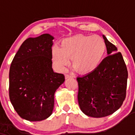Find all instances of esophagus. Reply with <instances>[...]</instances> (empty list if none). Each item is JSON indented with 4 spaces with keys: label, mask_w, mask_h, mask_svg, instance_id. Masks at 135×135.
<instances>
[{
    "label": "esophagus",
    "mask_w": 135,
    "mask_h": 135,
    "mask_svg": "<svg viewBox=\"0 0 135 135\" xmlns=\"http://www.w3.org/2000/svg\"><path fill=\"white\" fill-rule=\"evenodd\" d=\"M71 77H72V76L71 75H69V74H65V79L71 78Z\"/></svg>",
    "instance_id": "esophagus-1"
}]
</instances>
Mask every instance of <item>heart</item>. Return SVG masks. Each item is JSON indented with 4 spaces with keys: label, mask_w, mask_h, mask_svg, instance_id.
Masks as SVG:
<instances>
[{
    "label": "heart",
    "mask_w": 135,
    "mask_h": 135,
    "mask_svg": "<svg viewBox=\"0 0 135 135\" xmlns=\"http://www.w3.org/2000/svg\"><path fill=\"white\" fill-rule=\"evenodd\" d=\"M105 50V42L100 35H76L62 40L60 47H53L52 63L58 70H62L70 58L71 63L78 72H90L101 63Z\"/></svg>",
    "instance_id": "b5f03b06"
}]
</instances>
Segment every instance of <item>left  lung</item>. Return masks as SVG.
<instances>
[{
	"mask_svg": "<svg viewBox=\"0 0 135 135\" xmlns=\"http://www.w3.org/2000/svg\"><path fill=\"white\" fill-rule=\"evenodd\" d=\"M107 56L94 70L77 77L78 102L86 115L103 117L121 107L126 98L128 70L120 52L103 35Z\"/></svg>",
	"mask_w": 135,
	"mask_h": 135,
	"instance_id": "8db88e82",
	"label": "left lung"
}]
</instances>
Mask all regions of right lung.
<instances>
[{
  "label": "right lung",
  "mask_w": 135,
  "mask_h": 135,
  "mask_svg": "<svg viewBox=\"0 0 135 135\" xmlns=\"http://www.w3.org/2000/svg\"><path fill=\"white\" fill-rule=\"evenodd\" d=\"M54 37L44 33L28 38L14 57L9 70V98L21 118L41 121L52 114L54 95L65 81L52 68Z\"/></svg>",
  "instance_id": "right-lung-1"
}]
</instances>
